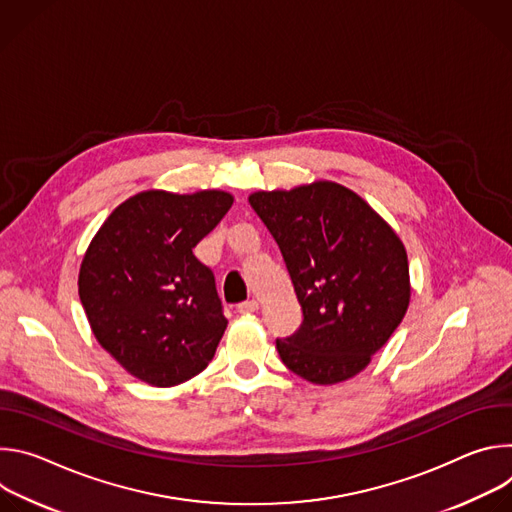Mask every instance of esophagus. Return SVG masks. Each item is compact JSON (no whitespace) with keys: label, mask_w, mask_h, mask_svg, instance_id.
Instances as JSON below:
<instances>
[{"label":"esophagus","mask_w":512,"mask_h":512,"mask_svg":"<svg viewBox=\"0 0 512 512\" xmlns=\"http://www.w3.org/2000/svg\"><path fill=\"white\" fill-rule=\"evenodd\" d=\"M257 310H259V302H257V300L243 302V304H239V308H237L239 314H253V312H257Z\"/></svg>","instance_id":"esophagus-1"}]
</instances>
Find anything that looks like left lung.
Returning <instances> with one entry per match:
<instances>
[{
  "label": "left lung",
  "instance_id": "8db88e82",
  "mask_svg": "<svg viewBox=\"0 0 512 512\" xmlns=\"http://www.w3.org/2000/svg\"><path fill=\"white\" fill-rule=\"evenodd\" d=\"M249 204L279 245L304 312L296 334L275 340L283 364L314 385L352 379L409 308L403 241L367 200L330 180L259 190Z\"/></svg>",
  "mask_w": 512,
  "mask_h": 512
}]
</instances>
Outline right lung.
<instances>
[{"label": "right lung", "instance_id": "obj_1", "mask_svg": "<svg viewBox=\"0 0 512 512\" xmlns=\"http://www.w3.org/2000/svg\"><path fill=\"white\" fill-rule=\"evenodd\" d=\"M225 190H143L93 237L79 296L97 342L135 379L174 387L212 360L227 330L214 275L192 249L233 206Z\"/></svg>", "mask_w": 512, "mask_h": 512}]
</instances>
